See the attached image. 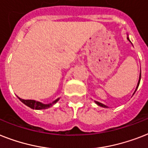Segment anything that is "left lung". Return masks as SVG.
<instances>
[{
	"label": "left lung",
	"instance_id": "8db88e82",
	"mask_svg": "<svg viewBox=\"0 0 148 148\" xmlns=\"http://www.w3.org/2000/svg\"><path fill=\"white\" fill-rule=\"evenodd\" d=\"M127 39H128V40L129 41V42H131L130 39H129V38H128V34H127ZM131 43H132V42H131ZM140 76H139V80H138V85H137L136 89H135V91L137 90V89H138V87L139 84H140ZM135 91H134V93H135ZM134 93H133V95H134ZM94 102H95V103L97 104V105L99 106H101V107H103V108H109V107H108V106H107L104 105V104H103V103H99V102L95 101V100H94Z\"/></svg>",
	"mask_w": 148,
	"mask_h": 148
}]
</instances>
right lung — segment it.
Instances as JSON below:
<instances>
[{
  "label": "right lung",
  "instance_id": "add662e5",
  "mask_svg": "<svg viewBox=\"0 0 148 148\" xmlns=\"http://www.w3.org/2000/svg\"><path fill=\"white\" fill-rule=\"evenodd\" d=\"M20 101L22 102L23 103H24L25 105L29 106V108L32 109H37V110H40V109H49L51 106H52L53 105H55V103H57L58 100L60 99V98H58L55 100H54L52 103H49V104H44V103H41L39 101H36V100H33V99H23L20 97H18Z\"/></svg>",
  "mask_w": 148,
  "mask_h": 148
}]
</instances>
